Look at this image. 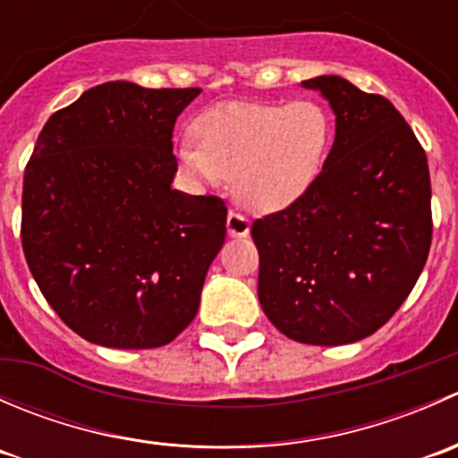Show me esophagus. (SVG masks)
<instances>
[{"instance_id":"34e87169","label":"esophagus","mask_w":458,"mask_h":458,"mask_svg":"<svg viewBox=\"0 0 458 458\" xmlns=\"http://www.w3.org/2000/svg\"><path fill=\"white\" fill-rule=\"evenodd\" d=\"M225 228H228L230 237L242 239L250 234V221L243 215H239V212H230L228 219H225Z\"/></svg>"}]
</instances>
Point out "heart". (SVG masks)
<instances>
[{"label":"heart","mask_w":458,"mask_h":458,"mask_svg":"<svg viewBox=\"0 0 458 458\" xmlns=\"http://www.w3.org/2000/svg\"><path fill=\"white\" fill-rule=\"evenodd\" d=\"M199 148L183 143L179 159L203 183L233 179L234 195L252 212H281L315 188L335 141V123L321 104L228 101L195 123Z\"/></svg>","instance_id":"heart-1"}]
</instances>
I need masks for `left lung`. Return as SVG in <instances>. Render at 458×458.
Returning <instances> with one entry per match:
<instances>
[{"label":"left lung","instance_id":"8db88e82","mask_svg":"<svg viewBox=\"0 0 458 458\" xmlns=\"http://www.w3.org/2000/svg\"><path fill=\"white\" fill-rule=\"evenodd\" d=\"M335 113V143L310 192L252 224L259 303L290 339L345 345L408 299L432 242L428 159L381 95L336 75L301 81Z\"/></svg>","mask_w":458,"mask_h":458}]
</instances>
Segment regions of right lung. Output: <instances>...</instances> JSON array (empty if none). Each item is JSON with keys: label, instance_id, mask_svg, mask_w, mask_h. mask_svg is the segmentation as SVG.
Segmentation results:
<instances>
[{"label": "right lung", "instance_id": "add662e5", "mask_svg": "<svg viewBox=\"0 0 458 458\" xmlns=\"http://www.w3.org/2000/svg\"><path fill=\"white\" fill-rule=\"evenodd\" d=\"M199 92L108 81L37 137L21 246L46 301L90 344L159 348L197 315L228 212L173 188V128Z\"/></svg>", "mask_w": 458, "mask_h": 458}]
</instances>
